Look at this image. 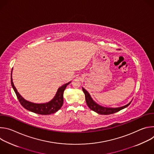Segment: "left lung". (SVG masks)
Returning <instances> with one entry per match:
<instances>
[{"label": "left lung", "instance_id": "8db88e82", "mask_svg": "<svg viewBox=\"0 0 154 154\" xmlns=\"http://www.w3.org/2000/svg\"><path fill=\"white\" fill-rule=\"evenodd\" d=\"M82 90L85 95V99H86V102L87 105L88 106V107L91 109V110L96 112L98 114L100 115H110V114H113L115 113H116L121 109L127 107L130 103L131 102V101H130L128 104L121 106V107H117V108H110V107H105L103 106H101L100 105H99L98 103H97L91 97L90 94H89V93L85 89H84L82 87Z\"/></svg>", "mask_w": 154, "mask_h": 154}]
</instances>
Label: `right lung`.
Masks as SVG:
<instances>
[{
  "label": "right lung",
  "instance_id": "add662e5",
  "mask_svg": "<svg viewBox=\"0 0 154 154\" xmlns=\"http://www.w3.org/2000/svg\"><path fill=\"white\" fill-rule=\"evenodd\" d=\"M71 82H69L60 87L55 94V96L51 101L43 103H36L26 100L24 98H23L20 96V94L17 92L16 87L14 86V83L13 82L12 71L11 74V86L21 105L30 112L43 115L53 114L57 112L58 109L61 108L63 103L64 91L66 88L67 85H68Z\"/></svg>",
  "mask_w": 154,
  "mask_h": 154
}]
</instances>
